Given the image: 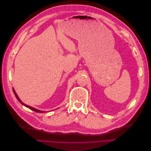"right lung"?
Returning <instances> with one entry per match:
<instances>
[{
	"label": "right lung",
	"mask_w": 151,
	"mask_h": 151,
	"mask_svg": "<svg viewBox=\"0 0 151 151\" xmlns=\"http://www.w3.org/2000/svg\"><path fill=\"white\" fill-rule=\"evenodd\" d=\"M12 90H13V92H14V94H15V96H16V98L17 99L18 101H19L22 105H24V106H26V107H27V108H28L32 109V110H33V111H36V112H38V113H45V111H40V110H39V109H36V108H35L29 106H28V105L25 104L24 103H22V102L21 101V99L19 98V97H18V96L17 95V94H16V91H15L14 89V88L12 89Z\"/></svg>",
	"instance_id": "add662e5"
}]
</instances>
